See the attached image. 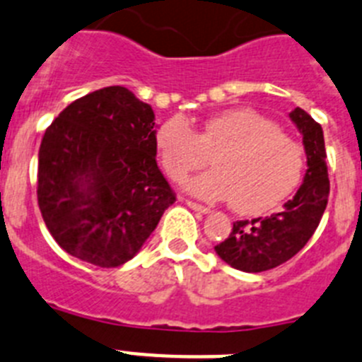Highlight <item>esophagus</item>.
<instances>
[{
	"label": "esophagus",
	"mask_w": 362,
	"mask_h": 362,
	"mask_svg": "<svg viewBox=\"0 0 362 362\" xmlns=\"http://www.w3.org/2000/svg\"><path fill=\"white\" fill-rule=\"evenodd\" d=\"M185 204H187L191 209L198 211V213H202V214H209L211 213L209 207H205V205H202V204H197V202H193V200H187Z\"/></svg>",
	"instance_id": "1"
}]
</instances>
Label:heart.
Listing matches in <instances>:
<instances>
[{"instance_id": "b5f03b06", "label": "heart", "mask_w": 362, "mask_h": 362, "mask_svg": "<svg viewBox=\"0 0 362 362\" xmlns=\"http://www.w3.org/2000/svg\"><path fill=\"white\" fill-rule=\"evenodd\" d=\"M155 146L162 168L175 182L204 168L213 155V171L191 178L185 189L204 200H230L242 214L274 209L294 193L305 169L301 146L249 108L209 117L198 132L184 117H171L158 126Z\"/></svg>"}]
</instances>
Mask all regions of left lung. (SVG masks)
<instances>
[{
    "label": "left lung",
    "mask_w": 362,
    "mask_h": 362,
    "mask_svg": "<svg viewBox=\"0 0 362 362\" xmlns=\"http://www.w3.org/2000/svg\"><path fill=\"white\" fill-rule=\"evenodd\" d=\"M291 120L303 135L308 165L298 193L279 213L234 221L229 238L214 247L227 265L243 272H263L288 262L307 245L327 209L330 180L323 129L301 108L292 110Z\"/></svg>",
    "instance_id": "1"
}]
</instances>
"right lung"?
<instances>
[{"instance_id":"1","label":"right lung","mask_w":362,"mask_h":362,"mask_svg":"<svg viewBox=\"0 0 362 362\" xmlns=\"http://www.w3.org/2000/svg\"><path fill=\"white\" fill-rule=\"evenodd\" d=\"M155 113L128 88L74 100L45 132L37 204L68 254L112 269L129 262L177 197L157 165Z\"/></svg>"}]
</instances>
